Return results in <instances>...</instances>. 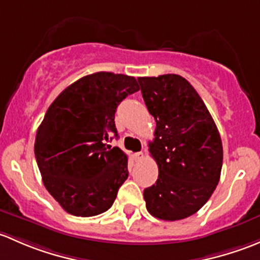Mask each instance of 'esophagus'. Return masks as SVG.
I'll list each match as a JSON object with an SVG mask.
<instances>
[{"mask_svg":"<svg viewBox=\"0 0 260 260\" xmlns=\"http://www.w3.org/2000/svg\"><path fill=\"white\" fill-rule=\"evenodd\" d=\"M144 157H145V154H144V152H135V154H134V159L135 160H143Z\"/></svg>","mask_w":260,"mask_h":260,"instance_id":"34e87169","label":"esophagus"}]
</instances>
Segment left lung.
<instances>
[{
	"mask_svg": "<svg viewBox=\"0 0 260 260\" xmlns=\"http://www.w3.org/2000/svg\"><path fill=\"white\" fill-rule=\"evenodd\" d=\"M138 81L156 121L149 151L159 176L144 190L146 209L162 220L188 218L209 200L220 179L223 145L218 127L184 77L168 74Z\"/></svg>",
	"mask_w": 260,
	"mask_h": 260,
	"instance_id": "1",
	"label": "left lung"
}]
</instances>
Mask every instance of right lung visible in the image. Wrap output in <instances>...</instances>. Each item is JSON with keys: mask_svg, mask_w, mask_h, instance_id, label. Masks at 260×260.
<instances>
[{"mask_svg": "<svg viewBox=\"0 0 260 260\" xmlns=\"http://www.w3.org/2000/svg\"><path fill=\"white\" fill-rule=\"evenodd\" d=\"M140 90L135 77L95 72L55 99L37 129L35 156L45 188L63 210L93 216L110 209L127 179V156L106 141L117 138L115 112Z\"/></svg>", "mask_w": 260, "mask_h": 260, "instance_id": "obj_1", "label": "right lung"}]
</instances>
